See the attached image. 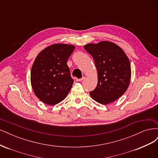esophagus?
I'll return each mask as SVG.
<instances>
[{"label": "esophagus", "instance_id": "esophagus-1", "mask_svg": "<svg viewBox=\"0 0 158 158\" xmlns=\"http://www.w3.org/2000/svg\"><path fill=\"white\" fill-rule=\"evenodd\" d=\"M85 78V76H83V77H82V78H80V79H76V81H77V82H80V81H82V80H84Z\"/></svg>", "mask_w": 158, "mask_h": 158}]
</instances>
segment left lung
I'll return each mask as SVG.
<instances>
[{
    "instance_id": "8db88e82",
    "label": "left lung",
    "mask_w": 158,
    "mask_h": 158,
    "mask_svg": "<svg viewBox=\"0 0 158 158\" xmlns=\"http://www.w3.org/2000/svg\"><path fill=\"white\" fill-rule=\"evenodd\" d=\"M94 60L98 70V85L89 94L103 105L113 102L125 93L130 84V61L120 47L103 41L84 45Z\"/></svg>"
}]
</instances>
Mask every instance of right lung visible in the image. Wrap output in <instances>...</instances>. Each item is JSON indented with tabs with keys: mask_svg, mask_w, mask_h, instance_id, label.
I'll return each instance as SVG.
<instances>
[{
	"mask_svg": "<svg viewBox=\"0 0 158 158\" xmlns=\"http://www.w3.org/2000/svg\"><path fill=\"white\" fill-rule=\"evenodd\" d=\"M74 49L72 45L53 44L35 58L31 70V84L36 96L44 103L54 106L67 96L74 80L66 63Z\"/></svg>",
	"mask_w": 158,
	"mask_h": 158,
	"instance_id": "right-lung-1",
	"label": "right lung"
}]
</instances>
